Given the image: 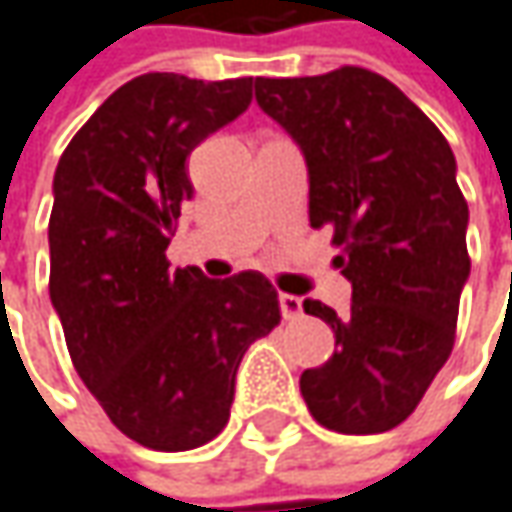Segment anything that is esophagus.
I'll return each mask as SVG.
<instances>
[{"mask_svg": "<svg viewBox=\"0 0 512 512\" xmlns=\"http://www.w3.org/2000/svg\"><path fill=\"white\" fill-rule=\"evenodd\" d=\"M278 304H281V316L289 318V321L304 313V307H301V298H298V295H286V292H281V295H278Z\"/></svg>", "mask_w": 512, "mask_h": 512, "instance_id": "34e87169", "label": "esophagus"}]
</instances>
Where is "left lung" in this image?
<instances>
[{"instance_id":"left-lung-1","label":"left lung","mask_w":512,"mask_h":512,"mask_svg":"<svg viewBox=\"0 0 512 512\" xmlns=\"http://www.w3.org/2000/svg\"><path fill=\"white\" fill-rule=\"evenodd\" d=\"M257 106L301 147L310 226L330 228L350 310L307 298L336 353L301 374L324 429L379 435L423 400L455 345L469 278V208L449 141L382 75L342 66L316 77H255Z\"/></svg>"}]
</instances>
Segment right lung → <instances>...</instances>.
Masks as SVG:
<instances>
[{
    "instance_id": "obj_1",
    "label": "right lung",
    "mask_w": 512,
    "mask_h": 512,
    "mask_svg": "<svg viewBox=\"0 0 512 512\" xmlns=\"http://www.w3.org/2000/svg\"><path fill=\"white\" fill-rule=\"evenodd\" d=\"M252 77L150 72L115 89L54 170L48 292L77 376L141 446L196 449L226 429L246 347L278 321L260 272L170 269L194 196L188 156L252 104Z\"/></svg>"
}]
</instances>
